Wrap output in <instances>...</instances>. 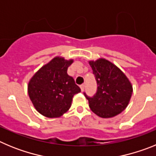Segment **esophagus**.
Instances as JSON below:
<instances>
[{
  "label": "esophagus",
  "mask_w": 156,
  "mask_h": 156,
  "mask_svg": "<svg viewBox=\"0 0 156 156\" xmlns=\"http://www.w3.org/2000/svg\"><path fill=\"white\" fill-rule=\"evenodd\" d=\"M80 90H81V91H83V90H84L85 85H84V84H82V85H80Z\"/></svg>",
  "instance_id": "34e87169"
}]
</instances>
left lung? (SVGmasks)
I'll return each mask as SVG.
<instances>
[{
    "label": "left lung",
    "instance_id": "left-lung-1",
    "mask_svg": "<svg viewBox=\"0 0 156 156\" xmlns=\"http://www.w3.org/2000/svg\"><path fill=\"white\" fill-rule=\"evenodd\" d=\"M98 83V91L88 98L89 106L101 118H112L126 109L133 93V86L128 77L118 66L103 58L90 60Z\"/></svg>",
    "mask_w": 156,
    "mask_h": 156
}]
</instances>
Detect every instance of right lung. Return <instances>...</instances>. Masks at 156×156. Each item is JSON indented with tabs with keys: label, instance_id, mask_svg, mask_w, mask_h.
<instances>
[{
	"label": "right lung",
	"instance_id": "obj_1",
	"mask_svg": "<svg viewBox=\"0 0 156 156\" xmlns=\"http://www.w3.org/2000/svg\"><path fill=\"white\" fill-rule=\"evenodd\" d=\"M73 59L56 56L37 70L28 83L30 101L39 113L48 118H59L71 107L73 98L80 88L67 70Z\"/></svg>",
	"mask_w": 156,
	"mask_h": 156
}]
</instances>
